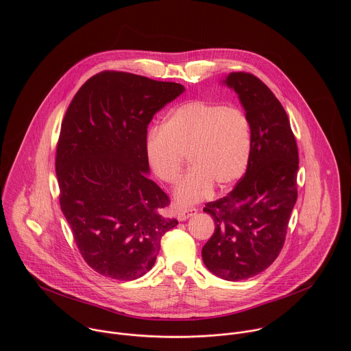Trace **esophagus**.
Segmentation results:
<instances>
[{"mask_svg": "<svg viewBox=\"0 0 351 351\" xmlns=\"http://www.w3.org/2000/svg\"><path fill=\"white\" fill-rule=\"evenodd\" d=\"M196 212H197V209H196V208H185V209H178V210H177V219H178L180 221H184V220L189 219L191 216L196 215Z\"/></svg>", "mask_w": 351, "mask_h": 351, "instance_id": "34e87169", "label": "esophagus"}]
</instances>
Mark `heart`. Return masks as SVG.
I'll use <instances>...</instances> for the list:
<instances>
[{
	"mask_svg": "<svg viewBox=\"0 0 351 351\" xmlns=\"http://www.w3.org/2000/svg\"><path fill=\"white\" fill-rule=\"evenodd\" d=\"M145 150L151 170L165 184L177 181L184 155L188 156L192 167L174 196L180 205H189L208 196L212 186L231 188L245 174L250 159V121L239 108L188 101L167 113L160 130L151 131Z\"/></svg>",
	"mask_w": 351,
	"mask_h": 351,
	"instance_id": "b5f03b06",
	"label": "heart"
}]
</instances>
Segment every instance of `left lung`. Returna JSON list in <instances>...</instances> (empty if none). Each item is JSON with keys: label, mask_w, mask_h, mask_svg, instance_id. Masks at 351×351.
Returning a JSON list of instances; mask_svg holds the SVG:
<instances>
[{"label": "left lung", "mask_w": 351, "mask_h": 351, "mask_svg": "<svg viewBox=\"0 0 351 351\" xmlns=\"http://www.w3.org/2000/svg\"><path fill=\"white\" fill-rule=\"evenodd\" d=\"M224 82L238 93L249 117L250 159L226 197L205 204L215 232L201 255L215 276L241 281L267 269L282 250L298 200L299 151L284 106L259 78L237 71Z\"/></svg>", "instance_id": "obj_1"}]
</instances>
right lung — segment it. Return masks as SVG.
Returning a JSON list of instances; mask_svg holds the SVG:
<instances>
[{
  "label": "right lung",
  "mask_w": 351,
  "mask_h": 351,
  "mask_svg": "<svg viewBox=\"0 0 351 351\" xmlns=\"http://www.w3.org/2000/svg\"><path fill=\"white\" fill-rule=\"evenodd\" d=\"M176 82L101 71L70 102L56 145L60 209L85 262L131 281L155 263L162 237L178 221L162 215L167 195L147 177V125L184 93Z\"/></svg>",
  "instance_id": "right-lung-1"
}]
</instances>
